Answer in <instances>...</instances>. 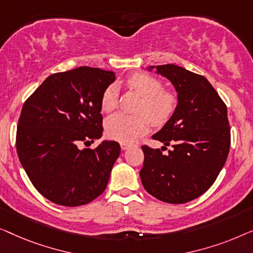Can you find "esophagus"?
Here are the masks:
<instances>
[{"instance_id":"obj_1","label":"esophagus","mask_w":253,"mask_h":253,"mask_svg":"<svg viewBox=\"0 0 253 253\" xmlns=\"http://www.w3.org/2000/svg\"><path fill=\"white\" fill-rule=\"evenodd\" d=\"M120 145H122V149L123 150H127V149H129L131 147H134L135 144L133 143H129V142H123V143H120Z\"/></svg>"}]
</instances>
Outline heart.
Here are the masks:
<instances>
[{"label":"heart","mask_w":253,"mask_h":253,"mask_svg":"<svg viewBox=\"0 0 253 253\" xmlns=\"http://www.w3.org/2000/svg\"><path fill=\"white\" fill-rule=\"evenodd\" d=\"M127 86L142 98L137 116L116 113L105 122V131L109 137L119 142H133L148 130L149 122L154 126H162L175 112L177 97L172 91L164 90L161 80L144 73H135L127 79ZM117 105V87L111 84L103 91L101 108L111 112ZM149 120L148 121L147 119Z\"/></svg>","instance_id":"1"}]
</instances>
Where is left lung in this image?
<instances>
[{
	"label": "left lung",
	"instance_id": "obj_1",
	"mask_svg": "<svg viewBox=\"0 0 253 253\" xmlns=\"http://www.w3.org/2000/svg\"><path fill=\"white\" fill-rule=\"evenodd\" d=\"M147 70H156L170 81L177 105L169 122L152 135L164 145H172V150L164 155L143 145L141 181L159 201L183 204L204 194L225 165L230 148L227 106L205 77L174 64Z\"/></svg>",
	"mask_w": 253,
	"mask_h": 253
}]
</instances>
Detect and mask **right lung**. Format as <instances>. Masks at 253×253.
Listing matches in <instances>:
<instances>
[{"mask_svg": "<svg viewBox=\"0 0 253 253\" xmlns=\"http://www.w3.org/2000/svg\"><path fill=\"white\" fill-rule=\"evenodd\" d=\"M115 80L112 71L80 66L51 74L24 103L17 154L35 189L55 204L84 205L108 186L118 142L80 145L102 137L101 97Z\"/></svg>", "mask_w": 253, "mask_h": 253, "instance_id": "obj_1", "label": "right lung"}]
</instances>
